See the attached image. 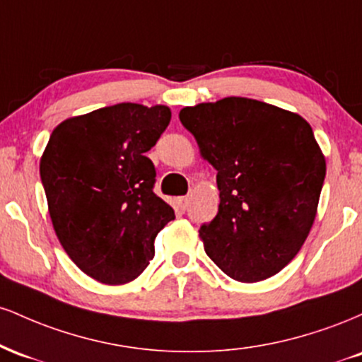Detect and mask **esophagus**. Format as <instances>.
Here are the masks:
<instances>
[{"instance_id":"obj_1","label":"esophagus","mask_w":362,"mask_h":362,"mask_svg":"<svg viewBox=\"0 0 362 362\" xmlns=\"http://www.w3.org/2000/svg\"><path fill=\"white\" fill-rule=\"evenodd\" d=\"M187 206H189V197H187V195H185V197L178 199V207H180L182 211L187 209Z\"/></svg>"}]
</instances>
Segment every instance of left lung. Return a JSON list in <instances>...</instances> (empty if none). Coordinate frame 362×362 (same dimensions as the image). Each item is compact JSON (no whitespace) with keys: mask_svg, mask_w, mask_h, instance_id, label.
I'll return each instance as SVG.
<instances>
[{"mask_svg":"<svg viewBox=\"0 0 362 362\" xmlns=\"http://www.w3.org/2000/svg\"><path fill=\"white\" fill-rule=\"evenodd\" d=\"M178 117L218 170V214L199 230L209 259L240 282L282 271L310 233L325 180L313 129L242 97L185 107Z\"/></svg>","mask_w":362,"mask_h":362,"instance_id":"1","label":"left lung"}]
</instances>
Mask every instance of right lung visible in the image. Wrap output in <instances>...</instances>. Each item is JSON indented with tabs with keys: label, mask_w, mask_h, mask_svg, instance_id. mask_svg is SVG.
<instances>
[{
	"label": "right lung",
	"mask_w": 362,
	"mask_h": 362,
	"mask_svg": "<svg viewBox=\"0 0 362 362\" xmlns=\"http://www.w3.org/2000/svg\"><path fill=\"white\" fill-rule=\"evenodd\" d=\"M165 105L117 103L61 122L40 160L57 238L86 276L103 284L136 279L155 257V238L175 219L153 192L146 156L168 127Z\"/></svg>",
	"instance_id": "right-lung-1"
}]
</instances>
